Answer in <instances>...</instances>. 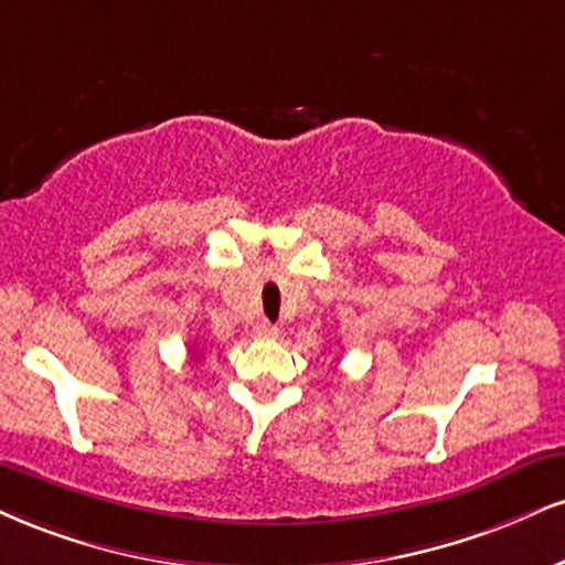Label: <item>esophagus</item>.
I'll use <instances>...</instances> for the list:
<instances>
[{
  "label": "esophagus",
  "mask_w": 565,
  "mask_h": 565,
  "mask_svg": "<svg viewBox=\"0 0 565 565\" xmlns=\"http://www.w3.org/2000/svg\"><path fill=\"white\" fill-rule=\"evenodd\" d=\"M255 334H257V337H260V339H276V337H278V329H276V326H274V323L263 321V323H257Z\"/></svg>",
  "instance_id": "obj_1"
}]
</instances>
